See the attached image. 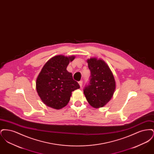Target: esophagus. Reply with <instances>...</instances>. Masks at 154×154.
<instances>
[{"instance_id": "1", "label": "esophagus", "mask_w": 154, "mask_h": 154, "mask_svg": "<svg viewBox=\"0 0 154 154\" xmlns=\"http://www.w3.org/2000/svg\"><path fill=\"white\" fill-rule=\"evenodd\" d=\"M79 85H80L81 88H82V81H80L79 82Z\"/></svg>"}]
</instances>
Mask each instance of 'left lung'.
<instances>
[{"label":"left lung","mask_w":154,"mask_h":154,"mask_svg":"<svg viewBox=\"0 0 154 154\" xmlns=\"http://www.w3.org/2000/svg\"><path fill=\"white\" fill-rule=\"evenodd\" d=\"M91 71L89 82L84 89L89 104L94 108L102 107L109 102L116 89V81L106 62L95 58L88 59Z\"/></svg>","instance_id":"left-lung-1"}]
</instances>
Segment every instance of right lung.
Wrapping results in <instances>:
<instances>
[{"mask_svg":"<svg viewBox=\"0 0 154 154\" xmlns=\"http://www.w3.org/2000/svg\"><path fill=\"white\" fill-rule=\"evenodd\" d=\"M74 56L57 55L44 65L36 80V91L42 102L47 106L60 109L69 102L72 92L80 88L78 82L67 72V66Z\"/></svg>","mask_w":154,"mask_h":154,"instance_id":"add662e5","label":"right lung"}]
</instances>
